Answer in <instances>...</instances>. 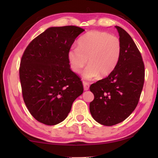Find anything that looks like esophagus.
I'll list each match as a JSON object with an SVG mask.
<instances>
[{
	"label": "esophagus",
	"mask_w": 158,
	"mask_h": 158,
	"mask_svg": "<svg viewBox=\"0 0 158 158\" xmlns=\"http://www.w3.org/2000/svg\"><path fill=\"white\" fill-rule=\"evenodd\" d=\"M83 89H84L85 91H87V90L89 89V85L88 84V83L85 82V81H83Z\"/></svg>",
	"instance_id": "esophagus-1"
}]
</instances>
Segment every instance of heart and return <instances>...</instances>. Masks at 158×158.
Masks as SVG:
<instances>
[{
	"label": "heart",
	"mask_w": 158,
	"mask_h": 158,
	"mask_svg": "<svg viewBox=\"0 0 158 158\" xmlns=\"http://www.w3.org/2000/svg\"><path fill=\"white\" fill-rule=\"evenodd\" d=\"M77 43L78 47L69 50L68 59L71 69L79 73L88 58L89 65L82 74L83 79L92 80L99 75L108 76L115 69L122 53V45L117 36L94 31L83 35Z\"/></svg>",
	"instance_id": "heart-1"
}]
</instances>
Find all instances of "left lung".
<instances>
[{
    "mask_svg": "<svg viewBox=\"0 0 158 158\" xmlns=\"http://www.w3.org/2000/svg\"><path fill=\"white\" fill-rule=\"evenodd\" d=\"M122 45L119 62L106 78L90 85L94 99L89 103L91 115L97 122L111 126L128 117L135 109L143 88L145 66L132 37L115 26Z\"/></svg>",
    "mask_w": 158,
    "mask_h": 158,
    "instance_id": "8db88e82",
    "label": "left lung"
}]
</instances>
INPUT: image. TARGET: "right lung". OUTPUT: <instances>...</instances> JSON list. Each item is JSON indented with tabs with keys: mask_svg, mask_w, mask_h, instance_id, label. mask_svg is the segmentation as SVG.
<instances>
[{
	"mask_svg": "<svg viewBox=\"0 0 158 158\" xmlns=\"http://www.w3.org/2000/svg\"><path fill=\"white\" fill-rule=\"evenodd\" d=\"M85 30L75 26L50 27L30 43L22 57L19 79L26 106L45 125L64 120L83 87L70 68L68 52Z\"/></svg>",
	"mask_w": 158,
	"mask_h": 158,
	"instance_id": "add662e5",
	"label": "right lung"
}]
</instances>
